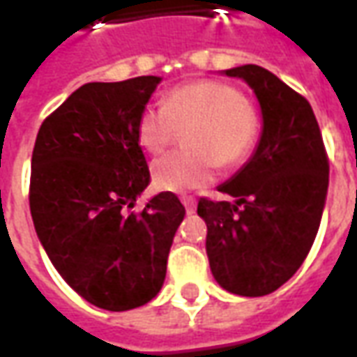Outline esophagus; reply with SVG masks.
<instances>
[{"mask_svg":"<svg viewBox=\"0 0 357 357\" xmlns=\"http://www.w3.org/2000/svg\"><path fill=\"white\" fill-rule=\"evenodd\" d=\"M181 202H183V206H185L187 214H193L195 208H197V202H195V199H191V197H183Z\"/></svg>","mask_w":357,"mask_h":357,"instance_id":"obj_1","label":"esophagus"}]
</instances>
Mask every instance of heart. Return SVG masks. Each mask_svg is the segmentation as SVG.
Instances as JSON below:
<instances>
[{"label": "heart", "mask_w": 357, "mask_h": 357, "mask_svg": "<svg viewBox=\"0 0 357 357\" xmlns=\"http://www.w3.org/2000/svg\"><path fill=\"white\" fill-rule=\"evenodd\" d=\"M187 130L191 151L153 164V181L170 193L202 189L216 178L218 164L235 166L252 151L260 130L258 112L239 89L218 80H197L164 95L160 109L149 107L137 120V141L160 155Z\"/></svg>", "instance_id": "heart-1"}]
</instances>
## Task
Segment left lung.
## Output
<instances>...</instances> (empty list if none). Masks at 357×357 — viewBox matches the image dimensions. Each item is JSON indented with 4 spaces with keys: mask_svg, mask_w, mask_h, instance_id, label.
Segmentation results:
<instances>
[{
    "mask_svg": "<svg viewBox=\"0 0 357 357\" xmlns=\"http://www.w3.org/2000/svg\"><path fill=\"white\" fill-rule=\"evenodd\" d=\"M252 89L262 135L248 162L218 191L235 202L201 199L206 255L218 284L239 296H264L306 260L321 224L329 160L310 102L258 65L224 70Z\"/></svg>",
    "mask_w": 357,
    "mask_h": 357,
    "instance_id": "8db88e82",
    "label": "left lung"
}]
</instances>
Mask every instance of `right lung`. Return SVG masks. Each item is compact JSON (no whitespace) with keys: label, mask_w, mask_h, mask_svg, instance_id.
Here are the masks:
<instances>
[{"label":"right lung","mask_w":357,"mask_h":357,"mask_svg":"<svg viewBox=\"0 0 357 357\" xmlns=\"http://www.w3.org/2000/svg\"><path fill=\"white\" fill-rule=\"evenodd\" d=\"M160 80L84 84L43 120L32 153L38 239L66 283L109 312L139 307L158 294L185 216L170 191L132 212L151 181L137 120Z\"/></svg>","instance_id":"add662e5"}]
</instances>
